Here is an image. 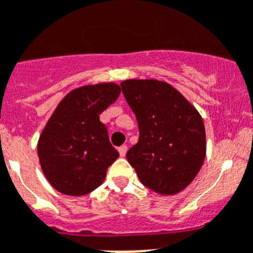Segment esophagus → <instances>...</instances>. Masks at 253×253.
Instances as JSON below:
<instances>
[{
	"label": "esophagus",
	"instance_id": "34e87169",
	"mask_svg": "<svg viewBox=\"0 0 253 253\" xmlns=\"http://www.w3.org/2000/svg\"><path fill=\"white\" fill-rule=\"evenodd\" d=\"M126 151H128V147H126V146H122V147H119V154H120V156H125Z\"/></svg>",
	"mask_w": 253,
	"mask_h": 253
}]
</instances>
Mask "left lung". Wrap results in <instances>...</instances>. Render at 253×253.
<instances>
[{"label": "left lung", "mask_w": 253, "mask_h": 253, "mask_svg": "<svg viewBox=\"0 0 253 253\" xmlns=\"http://www.w3.org/2000/svg\"><path fill=\"white\" fill-rule=\"evenodd\" d=\"M124 97L138 122L139 139L126 152L141 182L159 195L186 189L206 158L203 119L193 104L166 81L129 79Z\"/></svg>", "instance_id": "8db88e82"}]
</instances>
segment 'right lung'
Instances as JSON below:
<instances>
[{"label":"right lung","mask_w":253,"mask_h":253,"mask_svg":"<svg viewBox=\"0 0 253 253\" xmlns=\"http://www.w3.org/2000/svg\"><path fill=\"white\" fill-rule=\"evenodd\" d=\"M120 93L115 83L76 87L58 103L43 126L37 142L40 166L59 193L81 197L103 183L119 152L99 115Z\"/></svg>","instance_id":"right-lung-1"}]
</instances>
